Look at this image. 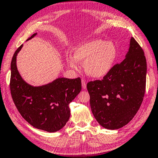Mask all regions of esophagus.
Segmentation results:
<instances>
[{
	"label": "esophagus",
	"mask_w": 158,
	"mask_h": 158,
	"mask_svg": "<svg viewBox=\"0 0 158 158\" xmlns=\"http://www.w3.org/2000/svg\"><path fill=\"white\" fill-rule=\"evenodd\" d=\"M82 87H83V89H86V83H85V80L84 79H82Z\"/></svg>",
	"instance_id": "esophagus-1"
}]
</instances>
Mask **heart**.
I'll return each mask as SVG.
<instances>
[{"instance_id": "1", "label": "heart", "mask_w": 158, "mask_h": 158, "mask_svg": "<svg viewBox=\"0 0 158 158\" xmlns=\"http://www.w3.org/2000/svg\"><path fill=\"white\" fill-rule=\"evenodd\" d=\"M116 56L117 49L112 43L94 40L80 45L75 50L74 56H68L67 61L75 69L80 68L79 62H84V69L88 75L102 77L111 69Z\"/></svg>"}]
</instances>
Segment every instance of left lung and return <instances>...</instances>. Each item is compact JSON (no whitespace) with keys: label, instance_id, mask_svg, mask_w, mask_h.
I'll use <instances>...</instances> for the list:
<instances>
[{"label":"left lung","instance_id":"left-lung-1","mask_svg":"<svg viewBox=\"0 0 158 158\" xmlns=\"http://www.w3.org/2000/svg\"><path fill=\"white\" fill-rule=\"evenodd\" d=\"M146 75L144 51L131 38L124 60L114 64L102 80L87 83L92 113L102 127L118 129L133 119L144 99Z\"/></svg>","mask_w":158,"mask_h":158}]
</instances>
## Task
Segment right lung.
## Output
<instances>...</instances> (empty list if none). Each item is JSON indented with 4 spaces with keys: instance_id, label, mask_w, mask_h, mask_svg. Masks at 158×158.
Wrapping results in <instances>:
<instances>
[{
    "instance_id": "add662e5",
    "label": "right lung",
    "mask_w": 158,
    "mask_h": 158,
    "mask_svg": "<svg viewBox=\"0 0 158 158\" xmlns=\"http://www.w3.org/2000/svg\"><path fill=\"white\" fill-rule=\"evenodd\" d=\"M22 47V45L16 49L11 63L12 99L18 111L31 126L48 132L57 131L69 120V104L81 92V80L59 77L41 86L29 85L22 78L16 67V56Z\"/></svg>"
}]
</instances>
